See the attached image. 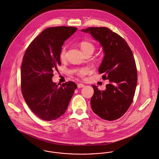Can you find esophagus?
<instances>
[{
	"mask_svg": "<svg viewBox=\"0 0 159 159\" xmlns=\"http://www.w3.org/2000/svg\"><path fill=\"white\" fill-rule=\"evenodd\" d=\"M84 86L85 85L83 84H77V87L79 88H83V87H84Z\"/></svg>",
	"mask_w": 159,
	"mask_h": 159,
	"instance_id": "obj_1",
	"label": "esophagus"
}]
</instances>
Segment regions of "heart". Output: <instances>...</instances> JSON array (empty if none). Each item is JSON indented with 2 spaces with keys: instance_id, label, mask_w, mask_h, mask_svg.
Wrapping results in <instances>:
<instances>
[{
  "instance_id": "b5f03b06",
  "label": "heart",
  "mask_w": 159,
  "mask_h": 159,
  "mask_svg": "<svg viewBox=\"0 0 159 159\" xmlns=\"http://www.w3.org/2000/svg\"><path fill=\"white\" fill-rule=\"evenodd\" d=\"M80 48L83 53L86 52H94V44L89 41H82L80 43ZM66 46H63L60 50V58L61 60H63L66 57ZM77 74L80 76L83 77L84 75L87 74L88 72V69L86 68L80 69L77 71Z\"/></svg>"
}]
</instances>
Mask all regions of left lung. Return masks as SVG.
Listing matches in <instances>:
<instances>
[{"label":"left lung","mask_w":159,"mask_h":159,"mask_svg":"<svg viewBox=\"0 0 159 159\" xmlns=\"http://www.w3.org/2000/svg\"><path fill=\"white\" fill-rule=\"evenodd\" d=\"M81 31L91 35L102 47L104 57L98 70L110 82L104 91L92 85V110L102 119L116 120L127 111L134 97L137 71L133 53L123 38L108 28L88 27Z\"/></svg>","instance_id":"1"}]
</instances>
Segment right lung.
I'll return each instance as SVG.
<instances>
[{"instance_id":"right-lung-1","label":"right lung","mask_w":159,"mask_h":159,"mask_svg":"<svg viewBox=\"0 0 159 159\" xmlns=\"http://www.w3.org/2000/svg\"><path fill=\"white\" fill-rule=\"evenodd\" d=\"M77 30L60 26L44 30L27 49L21 65V91L36 115L44 121L55 120L66 111L75 89L74 82L60 85L52 82L53 71L61 65L60 52Z\"/></svg>"}]
</instances>
